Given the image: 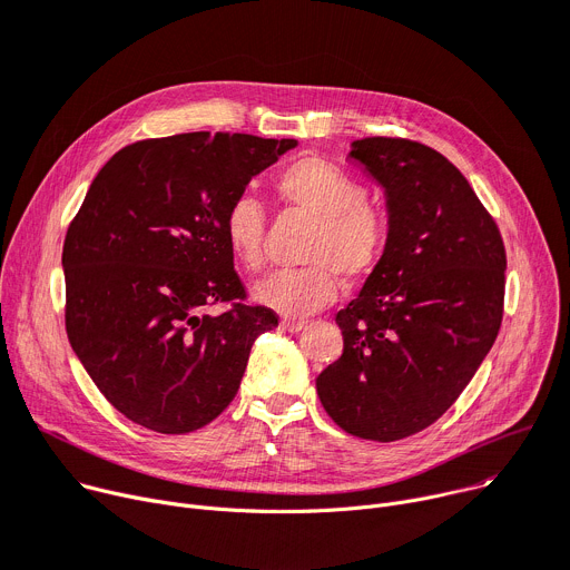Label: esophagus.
I'll use <instances>...</instances> for the list:
<instances>
[{
  "instance_id": "obj_1",
  "label": "esophagus",
  "mask_w": 570,
  "mask_h": 570,
  "mask_svg": "<svg viewBox=\"0 0 570 570\" xmlns=\"http://www.w3.org/2000/svg\"><path fill=\"white\" fill-rule=\"evenodd\" d=\"M279 327L286 330V332H302V330H305V323H302V321H282Z\"/></svg>"
}]
</instances>
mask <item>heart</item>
<instances>
[{
    "label": "heart",
    "mask_w": 570,
    "mask_h": 570,
    "mask_svg": "<svg viewBox=\"0 0 570 570\" xmlns=\"http://www.w3.org/2000/svg\"><path fill=\"white\" fill-rule=\"evenodd\" d=\"M277 197L316 222L305 249L312 263L299 271H279L258 279L252 297L286 318H302L330 307L338 293V275L355 284L381 265L390 226L371 206L366 187L323 158H299L275 178ZM265 213L252 195L236 197L224 213L222 234L229 254L245 271L263 263Z\"/></svg>",
    "instance_id": "1"
}]
</instances>
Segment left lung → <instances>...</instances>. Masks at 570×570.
<instances>
[{
    "label": "left lung",
    "instance_id": "8db88e82",
    "mask_svg": "<svg viewBox=\"0 0 570 570\" xmlns=\"http://www.w3.org/2000/svg\"><path fill=\"white\" fill-rule=\"evenodd\" d=\"M346 160L381 185L390 243L336 314L344 353L316 392L346 433L394 442L440 420L495 344L507 254L495 219L438 150L366 137Z\"/></svg>",
    "mask_w": 570,
    "mask_h": 570
}]
</instances>
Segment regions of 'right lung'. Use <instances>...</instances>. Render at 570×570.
<instances>
[{"instance_id": "add662e5", "label": "right lung", "mask_w": 570, "mask_h": 570, "mask_svg": "<svg viewBox=\"0 0 570 570\" xmlns=\"http://www.w3.org/2000/svg\"><path fill=\"white\" fill-rule=\"evenodd\" d=\"M295 139L185 132L114 154L63 240L68 341L102 396L156 433L210 424L277 316L243 305L222 222ZM236 298L213 317L205 307Z\"/></svg>"}]
</instances>
